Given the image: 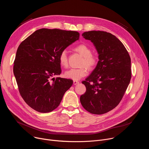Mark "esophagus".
Returning a JSON list of instances; mask_svg holds the SVG:
<instances>
[{
	"instance_id": "34e87169",
	"label": "esophagus",
	"mask_w": 149,
	"mask_h": 149,
	"mask_svg": "<svg viewBox=\"0 0 149 149\" xmlns=\"http://www.w3.org/2000/svg\"><path fill=\"white\" fill-rule=\"evenodd\" d=\"M73 83H74V85H77V84H79V81H74Z\"/></svg>"
}]
</instances>
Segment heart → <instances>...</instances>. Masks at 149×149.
<instances>
[{"instance_id": "b5f03b06", "label": "heart", "mask_w": 149, "mask_h": 149, "mask_svg": "<svg viewBox=\"0 0 149 149\" xmlns=\"http://www.w3.org/2000/svg\"><path fill=\"white\" fill-rule=\"evenodd\" d=\"M75 49L81 55L83 56L81 66L79 68H72L67 71L64 75L67 78L71 79L74 81H77L86 76L88 69H93L96 67L98 62V56L95 54L92 53L91 48L86 44H80L78 45ZM59 61L60 64L66 67L68 66V55L67 51L64 49L61 51L59 56Z\"/></svg>"}]
</instances>
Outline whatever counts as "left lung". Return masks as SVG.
I'll return each mask as SVG.
<instances>
[{
	"mask_svg": "<svg viewBox=\"0 0 149 149\" xmlns=\"http://www.w3.org/2000/svg\"><path fill=\"white\" fill-rule=\"evenodd\" d=\"M82 36L94 44L99 61L90 75L82 82L86 91L81 95L80 101L90 113L105 114L117 107L129 86L130 56L122 42L109 32L92 31Z\"/></svg>",
	"mask_w": 149,
	"mask_h": 149,
	"instance_id": "8db88e82",
	"label": "left lung"
}]
</instances>
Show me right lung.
<instances>
[{
    "mask_svg": "<svg viewBox=\"0 0 149 149\" xmlns=\"http://www.w3.org/2000/svg\"><path fill=\"white\" fill-rule=\"evenodd\" d=\"M79 36L75 31L43 28L19 45L13 73L21 97L32 109L43 113L54 110L72 86L70 79L52 77L61 73L60 53Z\"/></svg>",
    "mask_w": 149,
    "mask_h": 149,
    "instance_id": "add662e5",
    "label": "right lung"
}]
</instances>
